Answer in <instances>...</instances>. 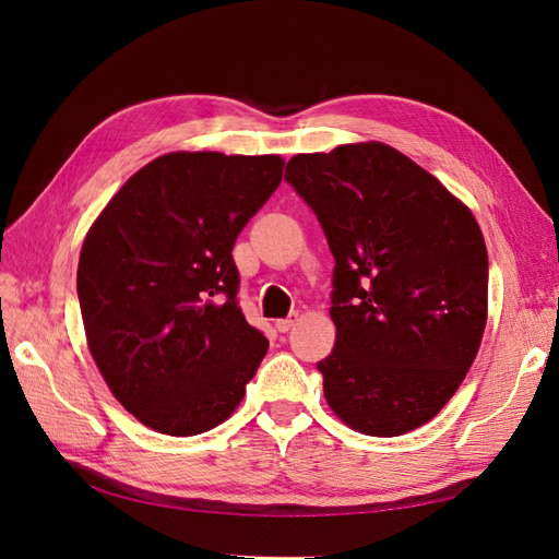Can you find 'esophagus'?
Instances as JSON below:
<instances>
[{
	"instance_id": "obj_1",
	"label": "esophagus",
	"mask_w": 559,
	"mask_h": 559,
	"mask_svg": "<svg viewBox=\"0 0 559 559\" xmlns=\"http://www.w3.org/2000/svg\"><path fill=\"white\" fill-rule=\"evenodd\" d=\"M294 324H296V314H289V317H284V319H277V321H275V326H277L280 333L292 331Z\"/></svg>"
}]
</instances>
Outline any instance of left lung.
I'll list each match as a JSON object with an SVG mask.
<instances>
[{
    "instance_id": "8db88e82",
    "label": "left lung",
    "mask_w": 559,
    "mask_h": 559,
    "mask_svg": "<svg viewBox=\"0 0 559 559\" xmlns=\"http://www.w3.org/2000/svg\"><path fill=\"white\" fill-rule=\"evenodd\" d=\"M284 179L335 259V347L317 364L345 425L401 436L452 399L487 319V249L476 218L401 151L343 144L298 154Z\"/></svg>"
}]
</instances>
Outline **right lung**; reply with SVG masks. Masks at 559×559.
I'll return each mask as SVG.
<instances>
[{"instance_id": "add662e5", "label": "right lung", "mask_w": 559, "mask_h": 559, "mask_svg": "<svg viewBox=\"0 0 559 559\" xmlns=\"http://www.w3.org/2000/svg\"><path fill=\"white\" fill-rule=\"evenodd\" d=\"M282 167L280 156L165 154L88 230L76 273L88 347L142 425L195 436L242 401L267 341L242 314L233 247Z\"/></svg>"}]
</instances>
